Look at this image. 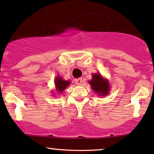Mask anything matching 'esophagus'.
I'll list each match as a JSON object with an SVG mask.
<instances>
[{
  "label": "esophagus",
  "mask_w": 154,
  "mask_h": 154,
  "mask_svg": "<svg viewBox=\"0 0 154 154\" xmlns=\"http://www.w3.org/2000/svg\"><path fill=\"white\" fill-rule=\"evenodd\" d=\"M82 78H78V79H75V82H76V84L77 85H80L82 84Z\"/></svg>",
  "instance_id": "34e87169"
}]
</instances>
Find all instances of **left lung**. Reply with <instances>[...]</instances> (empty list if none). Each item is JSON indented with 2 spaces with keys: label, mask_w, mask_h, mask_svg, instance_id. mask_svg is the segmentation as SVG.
<instances>
[{
  "label": "left lung",
  "mask_w": 154,
  "mask_h": 154,
  "mask_svg": "<svg viewBox=\"0 0 154 154\" xmlns=\"http://www.w3.org/2000/svg\"><path fill=\"white\" fill-rule=\"evenodd\" d=\"M89 84L91 85L92 90L98 95L105 96L109 94L110 90L109 80L103 78L100 74H93V77L91 80L89 81Z\"/></svg>",
  "instance_id": "1"
}]
</instances>
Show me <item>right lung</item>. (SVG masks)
I'll list each match as a JSON object with an SVG mask.
<instances>
[{
    "label": "right lung",
    "mask_w": 154,
    "mask_h": 154,
    "mask_svg": "<svg viewBox=\"0 0 154 154\" xmlns=\"http://www.w3.org/2000/svg\"><path fill=\"white\" fill-rule=\"evenodd\" d=\"M69 84L70 81L64 80V79H62V77H59V76L56 77V80H55V85H56V91L60 93H62V92L68 87V85H69Z\"/></svg>",
    "instance_id": "obj_1"
}]
</instances>
